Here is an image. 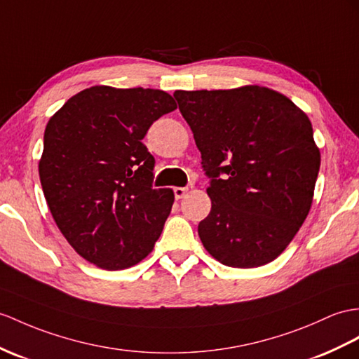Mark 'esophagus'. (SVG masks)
<instances>
[{
  "label": "esophagus",
  "mask_w": 359,
  "mask_h": 359,
  "mask_svg": "<svg viewBox=\"0 0 359 359\" xmlns=\"http://www.w3.org/2000/svg\"><path fill=\"white\" fill-rule=\"evenodd\" d=\"M187 187H175L173 189V194H175V198L177 199H181V198H184V195L187 194Z\"/></svg>",
  "instance_id": "obj_1"
}]
</instances>
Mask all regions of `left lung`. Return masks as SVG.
<instances>
[{"label":"left lung","instance_id":"obj_1","mask_svg":"<svg viewBox=\"0 0 359 359\" xmlns=\"http://www.w3.org/2000/svg\"><path fill=\"white\" fill-rule=\"evenodd\" d=\"M194 133L212 210L198 225L221 264L256 268L290 245L312 204L320 151L306 114L265 86L175 91Z\"/></svg>","mask_w":359,"mask_h":359}]
</instances>
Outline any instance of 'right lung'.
Here are the masks:
<instances>
[{
    "mask_svg": "<svg viewBox=\"0 0 359 359\" xmlns=\"http://www.w3.org/2000/svg\"><path fill=\"white\" fill-rule=\"evenodd\" d=\"M175 109L161 90L100 85L73 95L47 123L43 196L69 245L99 268L133 266L160 238L173 191L154 189L155 158L142 140Z\"/></svg>",
    "mask_w": 359,
    "mask_h": 359,
    "instance_id": "obj_1",
    "label": "right lung"
}]
</instances>
